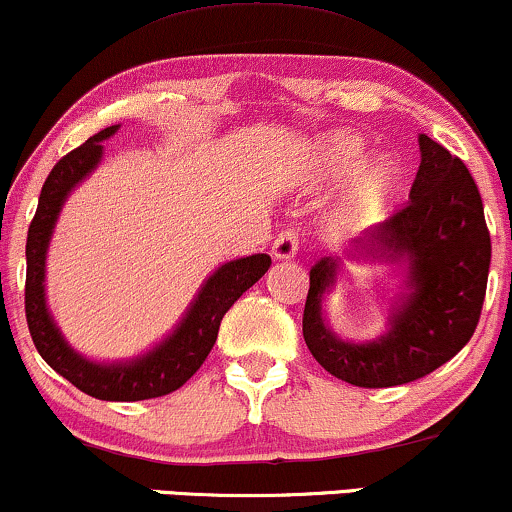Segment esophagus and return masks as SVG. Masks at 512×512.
<instances>
[{
    "label": "esophagus",
    "mask_w": 512,
    "mask_h": 512,
    "mask_svg": "<svg viewBox=\"0 0 512 512\" xmlns=\"http://www.w3.org/2000/svg\"><path fill=\"white\" fill-rule=\"evenodd\" d=\"M297 249H299V234L294 230H285L275 237L273 256L278 258V261H287V258H292L297 254Z\"/></svg>",
    "instance_id": "esophagus-1"
}]
</instances>
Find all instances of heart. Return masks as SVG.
<instances>
[{
  "label": "heart",
  "mask_w": 512,
  "mask_h": 512,
  "mask_svg": "<svg viewBox=\"0 0 512 512\" xmlns=\"http://www.w3.org/2000/svg\"><path fill=\"white\" fill-rule=\"evenodd\" d=\"M364 158V143L357 136H335L330 138L326 146L318 153V170L323 177H342V174L352 172ZM395 184V167L393 162L383 160L371 170L362 182L357 184V189L350 196V213L352 215H366L371 213L383 198L388 196V191Z\"/></svg>",
  "instance_id": "obj_1"
}]
</instances>
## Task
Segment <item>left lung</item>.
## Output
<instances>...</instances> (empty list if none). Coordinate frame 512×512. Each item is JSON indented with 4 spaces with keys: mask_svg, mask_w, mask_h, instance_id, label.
Masks as SVG:
<instances>
[{
    "mask_svg": "<svg viewBox=\"0 0 512 512\" xmlns=\"http://www.w3.org/2000/svg\"><path fill=\"white\" fill-rule=\"evenodd\" d=\"M419 150L410 201L354 242V249L410 263V292L400 299L388 333L366 345L330 333L321 299L338 263L323 258L309 273L306 347L328 374L359 388L402 386L431 374L470 342L482 316L491 263L482 196L458 155L426 134L419 136Z\"/></svg>",
    "mask_w": 512,
    "mask_h": 512,
    "instance_id": "left-lung-1",
    "label": "left lung"
}]
</instances>
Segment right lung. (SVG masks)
Masks as SVG:
<instances>
[{
  "mask_svg": "<svg viewBox=\"0 0 512 512\" xmlns=\"http://www.w3.org/2000/svg\"><path fill=\"white\" fill-rule=\"evenodd\" d=\"M117 129L119 124L107 126L90 136L83 146L66 153L42 184L38 210L30 220L26 239V321L40 357L78 390L98 400L136 402L174 393L201 369L218 340L222 316L251 285H256L268 273L270 256L254 254L237 258L215 270L170 338L134 362L105 366L78 357L66 345L47 311L45 285H42L45 254L64 198L98 165L102 155L100 141L110 138Z\"/></svg>",
  "mask_w": 512,
  "mask_h": 512,
  "instance_id": "1",
  "label": "right lung"
}]
</instances>
